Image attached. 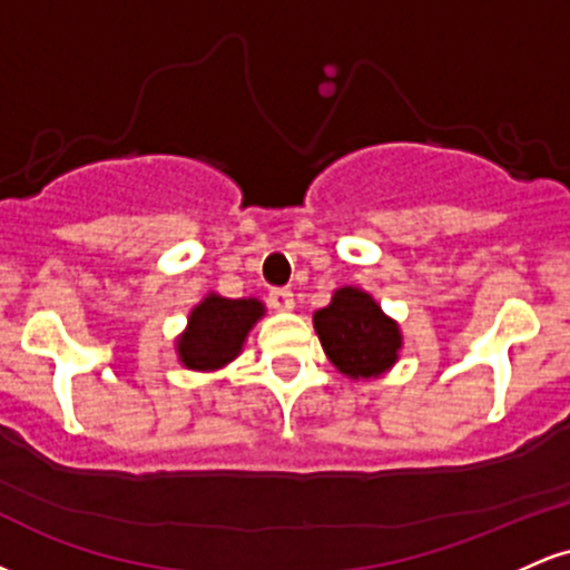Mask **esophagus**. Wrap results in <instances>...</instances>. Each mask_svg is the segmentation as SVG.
<instances>
[{"instance_id": "1", "label": "esophagus", "mask_w": 570, "mask_h": 570, "mask_svg": "<svg viewBox=\"0 0 570 570\" xmlns=\"http://www.w3.org/2000/svg\"><path fill=\"white\" fill-rule=\"evenodd\" d=\"M267 303H271L273 311H292L294 294L292 289H271V294H267Z\"/></svg>"}]
</instances>
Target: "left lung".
<instances>
[{"mask_svg": "<svg viewBox=\"0 0 570 570\" xmlns=\"http://www.w3.org/2000/svg\"><path fill=\"white\" fill-rule=\"evenodd\" d=\"M318 340L332 364L351 377H375L396 362L402 345L399 326L383 316L370 294L351 289L335 292L332 303L313 316Z\"/></svg>", "mask_w": 570, "mask_h": 570, "instance_id": "8db88e82", "label": "left lung"}]
</instances>
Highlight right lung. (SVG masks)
Wrapping results in <instances>:
<instances>
[{"mask_svg":"<svg viewBox=\"0 0 570 570\" xmlns=\"http://www.w3.org/2000/svg\"><path fill=\"white\" fill-rule=\"evenodd\" d=\"M263 316L257 299L206 297L189 313V330L179 340V356L189 370H217L238 356L244 337Z\"/></svg>","mask_w":570,"mask_h":570,"instance_id":"add662e5","label":"right lung"}]
</instances>
